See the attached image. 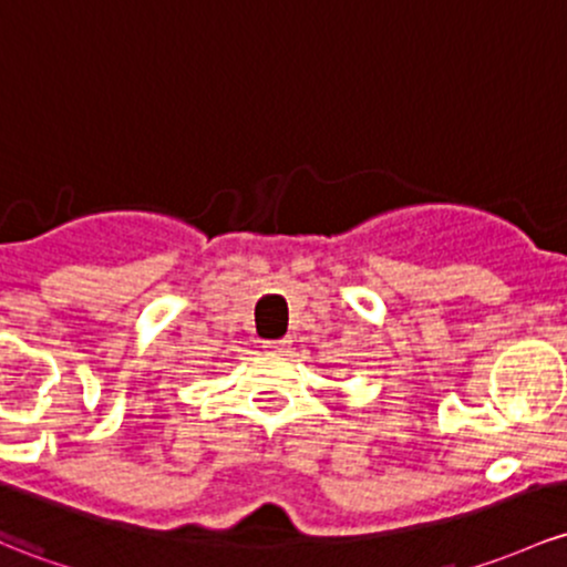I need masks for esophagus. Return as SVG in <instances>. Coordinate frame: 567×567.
<instances>
[{
    "label": "esophagus",
    "mask_w": 567,
    "mask_h": 567,
    "mask_svg": "<svg viewBox=\"0 0 567 567\" xmlns=\"http://www.w3.org/2000/svg\"><path fill=\"white\" fill-rule=\"evenodd\" d=\"M264 350H266V353H274V355L288 353L290 339H271V342H264Z\"/></svg>",
    "instance_id": "34e87169"
}]
</instances>
